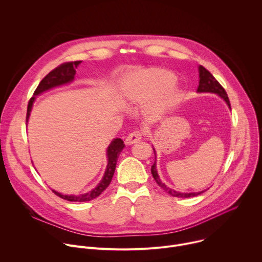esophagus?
I'll return each mask as SVG.
<instances>
[{
  "label": "esophagus",
  "mask_w": 262,
  "mask_h": 262,
  "mask_svg": "<svg viewBox=\"0 0 262 262\" xmlns=\"http://www.w3.org/2000/svg\"><path fill=\"white\" fill-rule=\"evenodd\" d=\"M142 139V134L139 130H135L133 133H130L126 139H125V144L126 145H132L134 143H137L140 140Z\"/></svg>",
  "instance_id": "esophagus-1"
}]
</instances>
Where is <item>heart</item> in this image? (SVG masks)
I'll use <instances>...</instances> for the list:
<instances>
[{
  "label": "heart",
  "mask_w": 262,
  "mask_h": 262,
  "mask_svg": "<svg viewBox=\"0 0 262 262\" xmlns=\"http://www.w3.org/2000/svg\"><path fill=\"white\" fill-rule=\"evenodd\" d=\"M176 76L163 68H149L139 71L126 78L121 86L126 104H144L149 119H158L168 113L179 98V90L173 85Z\"/></svg>",
  "instance_id": "obj_1"
}]
</instances>
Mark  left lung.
<instances>
[{"mask_svg": "<svg viewBox=\"0 0 262 262\" xmlns=\"http://www.w3.org/2000/svg\"><path fill=\"white\" fill-rule=\"evenodd\" d=\"M199 73H200V84H199V88H198V92L199 93L217 94L219 96H221L227 102L228 106L231 108L229 97H228V95H227L225 89L222 86V84L215 78H214V76L203 66L199 67ZM154 152H155V156H156L155 149H154ZM156 165L157 164H156V161H155L154 165L151 166V174H152L155 181L157 182V184L161 188H163L168 194H170L172 196H176V198H191V196H195V195H199V194L204 192V191H201V192H191V193H181L179 191H176V190H173V189H170L169 187H167L164 183L161 182V180L159 178V174H158V171H157V168H156Z\"/></svg>", "mask_w": 262, "mask_h": 262, "instance_id": "left-lung-1", "label": "left lung"}]
</instances>
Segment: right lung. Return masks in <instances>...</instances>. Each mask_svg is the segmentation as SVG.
<instances>
[{
	"label": "right lung",
	"mask_w": 262,
	"mask_h": 262,
	"mask_svg": "<svg viewBox=\"0 0 262 262\" xmlns=\"http://www.w3.org/2000/svg\"><path fill=\"white\" fill-rule=\"evenodd\" d=\"M80 62H81V60L61 63L60 66H58L57 68L52 70L49 74H47L42 78V80L39 82L38 86L34 91V94H33L34 96L31 97V99L29 100L28 107H27V115H26V122H28L30 112H31L33 102L35 100V96H37V95L41 94L42 92L48 91L52 88L62 85V84L73 81L74 76L76 74V68L78 67V64ZM123 148H124V143L121 139L117 138L112 141V143L107 147V151H106L107 166H106L104 176H103L101 182L97 185V187L93 189L92 191H89V192L80 194V195H66V194H61V193L55 191V190H52V191L57 196H59L66 201H69V202H88V201H92L94 199H96L104 191V190L107 188V186L110 185V183L113 179L115 169H116L117 160Z\"/></svg>",
	"instance_id": "1"
}]
</instances>
